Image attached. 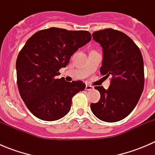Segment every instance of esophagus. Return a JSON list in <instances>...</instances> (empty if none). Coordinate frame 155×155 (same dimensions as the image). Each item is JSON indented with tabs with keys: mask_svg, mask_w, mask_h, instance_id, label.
Here are the masks:
<instances>
[{
	"mask_svg": "<svg viewBox=\"0 0 155 155\" xmlns=\"http://www.w3.org/2000/svg\"><path fill=\"white\" fill-rule=\"evenodd\" d=\"M94 87L91 86V85H86L85 86V90L87 91H91V90H93Z\"/></svg>",
	"mask_w": 155,
	"mask_h": 155,
	"instance_id": "obj_1",
	"label": "esophagus"
}]
</instances>
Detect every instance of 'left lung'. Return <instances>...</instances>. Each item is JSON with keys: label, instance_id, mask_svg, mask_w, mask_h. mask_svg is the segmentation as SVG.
Returning a JSON list of instances; mask_svg holds the SVG:
<instances>
[{"label": "left lung", "instance_id": "left-lung-1", "mask_svg": "<svg viewBox=\"0 0 155 155\" xmlns=\"http://www.w3.org/2000/svg\"><path fill=\"white\" fill-rule=\"evenodd\" d=\"M92 36L103 48L101 73L106 79H112L107 90L94 87L101 93V99L91 104V109L101 121H121L134 110L143 93V55L135 43L121 31L107 28L95 31Z\"/></svg>", "mask_w": 155, "mask_h": 155}]
</instances>
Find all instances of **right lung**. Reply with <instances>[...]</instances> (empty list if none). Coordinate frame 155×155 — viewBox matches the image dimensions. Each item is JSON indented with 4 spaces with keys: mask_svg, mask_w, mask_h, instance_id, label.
I'll return each instance as SVG.
<instances>
[{
    "mask_svg": "<svg viewBox=\"0 0 155 155\" xmlns=\"http://www.w3.org/2000/svg\"><path fill=\"white\" fill-rule=\"evenodd\" d=\"M91 39L87 31L50 28L27 40L16 60L17 85L26 107L43 121H56L68 113L72 98L85 88L82 81L58 79L72 54Z\"/></svg>",
    "mask_w": 155,
    "mask_h": 155,
    "instance_id": "1",
    "label": "right lung"
}]
</instances>
